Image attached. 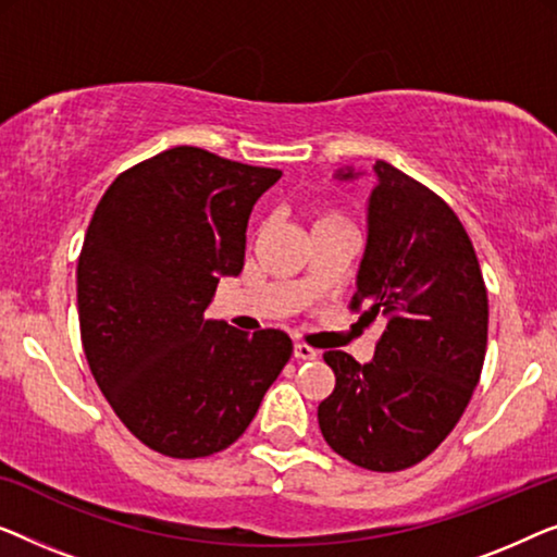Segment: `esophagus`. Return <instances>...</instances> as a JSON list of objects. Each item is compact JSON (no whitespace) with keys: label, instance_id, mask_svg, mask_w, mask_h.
Returning a JSON list of instances; mask_svg holds the SVG:
<instances>
[{"label":"esophagus","instance_id":"obj_1","mask_svg":"<svg viewBox=\"0 0 557 557\" xmlns=\"http://www.w3.org/2000/svg\"><path fill=\"white\" fill-rule=\"evenodd\" d=\"M293 354H295L297 360H315L318 358V350L310 348L308 343H295Z\"/></svg>","mask_w":557,"mask_h":557}]
</instances>
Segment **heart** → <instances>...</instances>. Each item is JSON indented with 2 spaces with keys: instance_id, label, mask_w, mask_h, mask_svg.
Wrapping results in <instances>:
<instances>
[{
  "instance_id": "heart-1",
  "label": "heart",
  "mask_w": 557,
  "mask_h": 557,
  "mask_svg": "<svg viewBox=\"0 0 557 557\" xmlns=\"http://www.w3.org/2000/svg\"><path fill=\"white\" fill-rule=\"evenodd\" d=\"M346 222V216L338 214V211H320L318 219H315V226H325V224H343Z\"/></svg>"
}]
</instances>
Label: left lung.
<instances>
[{"label": "left lung", "instance_id": "left-lung-1", "mask_svg": "<svg viewBox=\"0 0 557 557\" xmlns=\"http://www.w3.org/2000/svg\"><path fill=\"white\" fill-rule=\"evenodd\" d=\"M368 239L350 308L386 320L371 363L327 350L333 394L318 424L335 454L371 472L419 465L444 442L487 350V287L472 239L449 203L386 161H375ZM354 169L335 178H358Z\"/></svg>", "mask_w": 557, "mask_h": 557}]
</instances>
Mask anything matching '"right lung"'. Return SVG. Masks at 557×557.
<instances>
[{
	"instance_id": "obj_1",
	"label": "right lung",
	"mask_w": 557,
	"mask_h": 557,
	"mask_svg": "<svg viewBox=\"0 0 557 557\" xmlns=\"http://www.w3.org/2000/svg\"><path fill=\"white\" fill-rule=\"evenodd\" d=\"M280 176L176 146L123 171L96 207L77 260L83 350L148 449H226L293 356L275 327L249 335L203 315L219 277L245 268L249 214Z\"/></svg>"
}]
</instances>
